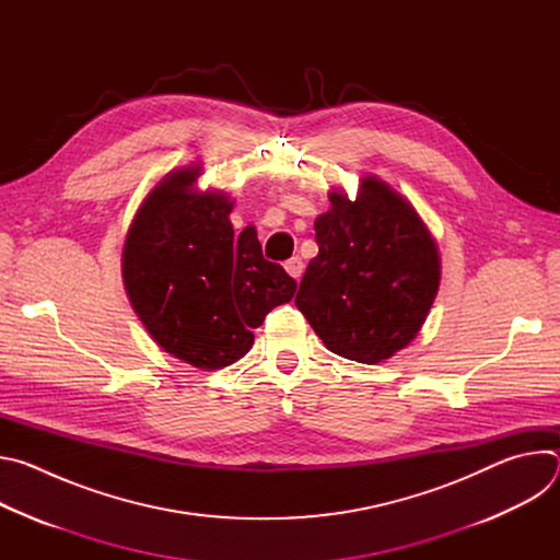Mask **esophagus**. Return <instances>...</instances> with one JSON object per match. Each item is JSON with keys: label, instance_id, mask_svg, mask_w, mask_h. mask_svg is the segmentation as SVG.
<instances>
[{"label": "esophagus", "instance_id": "34e87169", "mask_svg": "<svg viewBox=\"0 0 560 560\" xmlns=\"http://www.w3.org/2000/svg\"><path fill=\"white\" fill-rule=\"evenodd\" d=\"M285 270H288V275L292 277V279H301V275H303V261H301V257H292V259H288L285 261Z\"/></svg>", "mask_w": 560, "mask_h": 560}]
</instances>
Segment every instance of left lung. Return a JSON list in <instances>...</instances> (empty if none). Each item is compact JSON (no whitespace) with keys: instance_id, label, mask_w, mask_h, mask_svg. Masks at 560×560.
<instances>
[{"instance_id":"8db88e82","label":"left lung","mask_w":560,"mask_h":560,"mask_svg":"<svg viewBox=\"0 0 560 560\" xmlns=\"http://www.w3.org/2000/svg\"><path fill=\"white\" fill-rule=\"evenodd\" d=\"M330 203L314 221L318 255L294 303L330 352L372 365L421 330L439 290V253L415 208L376 177L361 182L357 201L332 192Z\"/></svg>"}]
</instances>
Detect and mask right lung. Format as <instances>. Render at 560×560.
Returning a JSON list of instances; mask_svg holds the SVG:
<instances>
[{
	"label": "right lung",
	"instance_id": "add662e5",
	"mask_svg": "<svg viewBox=\"0 0 560 560\" xmlns=\"http://www.w3.org/2000/svg\"><path fill=\"white\" fill-rule=\"evenodd\" d=\"M197 171L168 175L128 230L124 283L152 339L195 368L242 359L266 314L294 296L296 281L264 259L253 225L234 234L223 195L190 190Z\"/></svg>",
	"mask_w": 560,
	"mask_h": 560
}]
</instances>
